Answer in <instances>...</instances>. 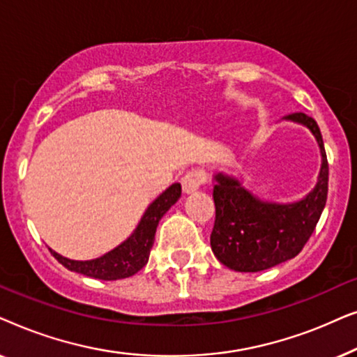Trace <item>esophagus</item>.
I'll return each mask as SVG.
<instances>
[{
  "label": "esophagus",
  "instance_id": "34e87169",
  "mask_svg": "<svg viewBox=\"0 0 357 357\" xmlns=\"http://www.w3.org/2000/svg\"><path fill=\"white\" fill-rule=\"evenodd\" d=\"M206 182V172L203 169H192L183 175L182 188L185 193H193Z\"/></svg>",
  "mask_w": 357,
  "mask_h": 357
}]
</instances>
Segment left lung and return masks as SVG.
Listing matches in <instances>:
<instances>
[{"mask_svg":"<svg viewBox=\"0 0 357 357\" xmlns=\"http://www.w3.org/2000/svg\"><path fill=\"white\" fill-rule=\"evenodd\" d=\"M286 119L305 125L319 141V183L301 202L273 204L253 197L238 180L218 174L213 187L216 218L209 241L218 260L231 270L257 273L294 258L310 238L325 208L328 160L319 125L302 112Z\"/></svg>","mask_w":357,"mask_h":357,"instance_id":"obj_1","label":"left lung"}]
</instances>
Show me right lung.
Masks as SVG:
<instances>
[{
    "label": "right lung",
    "instance_id": "1",
    "mask_svg": "<svg viewBox=\"0 0 357 357\" xmlns=\"http://www.w3.org/2000/svg\"><path fill=\"white\" fill-rule=\"evenodd\" d=\"M180 195H182L180 183L170 185L148 208V211L144 213V216L138 224V227H136L133 236L121 243V245L114 248L112 252L105 253L104 257L89 261H76L50 250L52 255L70 271L81 273V275L96 278V280L114 281L133 276L135 273H138L148 263L149 252L154 243L155 229H158L160 218L164 216L165 211L172 204H175V202L180 198Z\"/></svg>",
    "mask_w": 357,
    "mask_h": 357
}]
</instances>
